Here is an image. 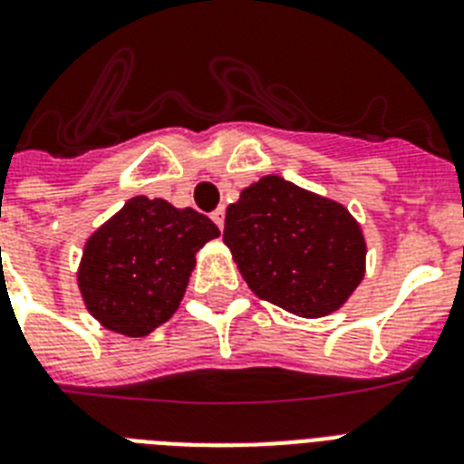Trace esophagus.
Segmentation results:
<instances>
[{
	"mask_svg": "<svg viewBox=\"0 0 464 464\" xmlns=\"http://www.w3.org/2000/svg\"><path fill=\"white\" fill-rule=\"evenodd\" d=\"M209 217H212V221H214V224H217V226H219V231H221V228H224V217H226L224 208H217L212 214H209Z\"/></svg>",
	"mask_w": 464,
	"mask_h": 464,
	"instance_id": "esophagus-1",
	"label": "esophagus"
}]
</instances>
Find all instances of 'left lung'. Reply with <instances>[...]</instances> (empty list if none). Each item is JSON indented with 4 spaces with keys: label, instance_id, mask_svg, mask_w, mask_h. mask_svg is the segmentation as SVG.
Returning a JSON list of instances; mask_svg holds the SVG:
<instances>
[{
    "label": "left lung",
    "instance_id": "obj_1",
    "mask_svg": "<svg viewBox=\"0 0 464 464\" xmlns=\"http://www.w3.org/2000/svg\"><path fill=\"white\" fill-rule=\"evenodd\" d=\"M224 243L259 299L321 318L352 297L365 274V238L349 209L268 174L226 209Z\"/></svg>",
    "mask_w": 464,
    "mask_h": 464
}]
</instances>
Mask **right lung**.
Instances as JSON below:
<instances>
[{
    "label": "right lung",
    "mask_w": 464,
    "mask_h": 464,
    "mask_svg": "<svg viewBox=\"0 0 464 464\" xmlns=\"http://www.w3.org/2000/svg\"><path fill=\"white\" fill-rule=\"evenodd\" d=\"M219 228L196 209L136 196L89 236L77 268L84 306L103 328L146 337L172 318L196 252Z\"/></svg>",
    "instance_id": "obj_1"
}]
</instances>
